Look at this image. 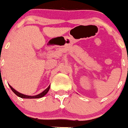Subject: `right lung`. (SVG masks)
<instances>
[{
    "label": "right lung",
    "instance_id": "right-lung-1",
    "mask_svg": "<svg viewBox=\"0 0 128 128\" xmlns=\"http://www.w3.org/2000/svg\"><path fill=\"white\" fill-rule=\"evenodd\" d=\"M9 87H10L11 90L14 92V93L15 94V95H16L18 96H19V97L22 98H41L42 97V96H44V95L48 92L49 90H50V86L47 88L46 89V90H44V91L42 92H41V94H38V95H34V96H30V95H24V94H21V93H19L18 92L15 90L12 87H11L10 85H9Z\"/></svg>",
    "mask_w": 128,
    "mask_h": 128
}]
</instances>
